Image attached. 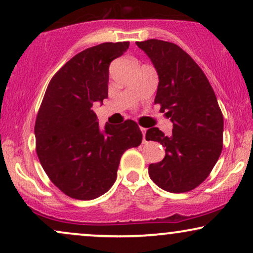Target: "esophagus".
<instances>
[{"instance_id": "1", "label": "esophagus", "mask_w": 253, "mask_h": 253, "mask_svg": "<svg viewBox=\"0 0 253 253\" xmlns=\"http://www.w3.org/2000/svg\"><path fill=\"white\" fill-rule=\"evenodd\" d=\"M140 130H141V133H143V141H144V143H146V139H145V134H146V128H144V127H140Z\"/></svg>"}]
</instances>
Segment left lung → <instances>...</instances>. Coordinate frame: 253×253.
Here are the masks:
<instances>
[{
    "mask_svg": "<svg viewBox=\"0 0 253 253\" xmlns=\"http://www.w3.org/2000/svg\"><path fill=\"white\" fill-rule=\"evenodd\" d=\"M149 56L159 77L155 103L170 118L172 134L157 127L146 140L165 147L162 162L150 164L149 175L162 189L187 193L210 176L222 151L223 117L210 81L178 45L164 40L136 42Z\"/></svg>",
    "mask_w": 253,
    "mask_h": 253,
    "instance_id": "left-lung-1",
    "label": "left lung"
}]
</instances>
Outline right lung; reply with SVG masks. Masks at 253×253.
<instances>
[{"instance_id": "right-lung-1", "label": "right lung", "mask_w": 253, "mask_h": 253, "mask_svg": "<svg viewBox=\"0 0 253 253\" xmlns=\"http://www.w3.org/2000/svg\"><path fill=\"white\" fill-rule=\"evenodd\" d=\"M129 42H103L72 57L52 77L38 112V158L51 182L65 195L92 200L117 179L123 153L141 144L133 120L100 129L94 102L108 97L109 64Z\"/></svg>"}]
</instances>
